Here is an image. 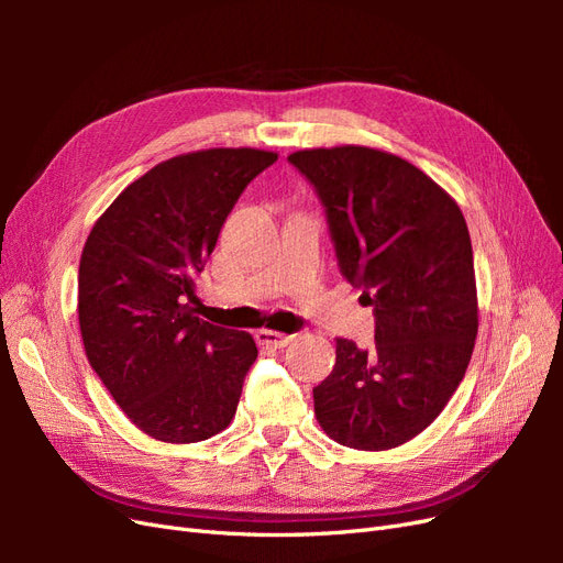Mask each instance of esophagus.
Instances as JSON below:
<instances>
[{
    "instance_id": "34e87169",
    "label": "esophagus",
    "mask_w": 563,
    "mask_h": 563,
    "mask_svg": "<svg viewBox=\"0 0 563 563\" xmlns=\"http://www.w3.org/2000/svg\"><path fill=\"white\" fill-rule=\"evenodd\" d=\"M255 340H258V345H265V347H286L294 340V335H286V333H279V331H269V329H261L258 333H255Z\"/></svg>"
}]
</instances>
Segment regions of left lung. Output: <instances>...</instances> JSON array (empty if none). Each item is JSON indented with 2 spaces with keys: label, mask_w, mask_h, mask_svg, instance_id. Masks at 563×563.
<instances>
[{
  "label": "left lung",
  "mask_w": 563,
  "mask_h": 563,
  "mask_svg": "<svg viewBox=\"0 0 563 563\" xmlns=\"http://www.w3.org/2000/svg\"><path fill=\"white\" fill-rule=\"evenodd\" d=\"M327 207L338 263L376 312V345L335 338L314 416L338 444L387 451L430 428L479 331L474 258L455 199L418 166L366 145L288 155Z\"/></svg>",
  "instance_id": "1"
}]
</instances>
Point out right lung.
<instances>
[{"mask_svg": "<svg viewBox=\"0 0 563 563\" xmlns=\"http://www.w3.org/2000/svg\"><path fill=\"white\" fill-rule=\"evenodd\" d=\"M277 152L197 150L152 166L100 216L81 251L84 352L124 416L166 444L223 432L258 356L246 331L195 314L197 275L244 187Z\"/></svg>", "mask_w": 563, "mask_h": 563, "instance_id": "right-lung-1", "label": "right lung"}]
</instances>
